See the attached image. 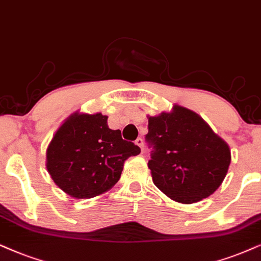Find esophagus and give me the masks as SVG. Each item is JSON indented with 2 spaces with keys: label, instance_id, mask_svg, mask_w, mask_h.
Returning a JSON list of instances; mask_svg holds the SVG:
<instances>
[{
  "label": "esophagus",
  "instance_id": "esophagus-1",
  "mask_svg": "<svg viewBox=\"0 0 261 261\" xmlns=\"http://www.w3.org/2000/svg\"><path fill=\"white\" fill-rule=\"evenodd\" d=\"M135 143H136V144H137V146L141 148V150H142V151H144V141H143V140H142V138H141V137H138V138H137V140H136V141H135Z\"/></svg>",
  "mask_w": 261,
  "mask_h": 261
}]
</instances>
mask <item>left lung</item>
<instances>
[{"label":"left lung","instance_id":"8db88e82","mask_svg":"<svg viewBox=\"0 0 261 261\" xmlns=\"http://www.w3.org/2000/svg\"><path fill=\"white\" fill-rule=\"evenodd\" d=\"M153 182L180 203L206 199L218 189L229 170L231 153L195 112L174 105L166 113L148 118Z\"/></svg>","mask_w":261,"mask_h":261}]
</instances>
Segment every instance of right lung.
<instances>
[{"label": "right lung", "mask_w": 261, "mask_h": 261, "mask_svg": "<svg viewBox=\"0 0 261 261\" xmlns=\"http://www.w3.org/2000/svg\"><path fill=\"white\" fill-rule=\"evenodd\" d=\"M107 115L75 112L59 127L47 149V170L54 183L75 199L103 194L119 180L124 161L138 146L108 127Z\"/></svg>", "instance_id": "add662e5"}]
</instances>
